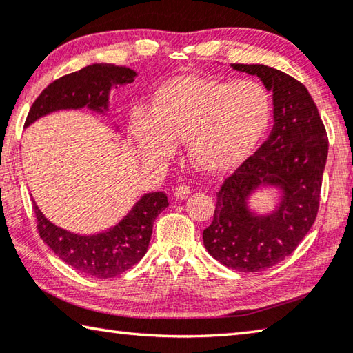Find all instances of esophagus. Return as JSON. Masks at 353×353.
Masks as SVG:
<instances>
[{
	"label": "esophagus",
	"instance_id": "1",
	"mask_svg": "<svg viewBox=\"0 0 353 353\" xmlns=\"http://www.w3.org/2000/svg\"><path fill=\"white\" fill-rule=\"evenodd\" d=\"M188 194H190V187H188V185H179V187L176 188V191H174V196L177 199H185V197H188Z\"/></svg>",
	"mask_w": 353,
	"mask_h": 353
}]
</instances>
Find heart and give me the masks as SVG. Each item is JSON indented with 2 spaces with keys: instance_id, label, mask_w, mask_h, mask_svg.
I'll return each mask as SVG.
<instances>
[{
  "instance_id": "heart-1",
  "label": "heart",
  "mask_w": 353,
  "mask_h": 353,
  "mask_svg": "<svg viewBox=\"0 0 353 353\" xmlns=\"http://www.w3.org/2000/svg\"><path fill=\"white\" fill-rule=\"evenodd\" d=\"M272 111L270 92L258 80L179 75L156 89L148 112L131 115L130 136L148 163L165 162L185 139L191 163L216 174L253 154Z\"/></svg>"
}]
</instances>
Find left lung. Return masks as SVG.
Wrapping results in <instances>:
<instances>
[{"label":"left lung","mask_w":353,"mask_h":353,"mask_svg":"<svg viewBox=\"0 0 353 353\" xmlns=\"http://www.w3.org/2000/svg\"><path fill=\"white\" fill-rule=\"evenodd\" d=\"M259 77L273 92L270 136L216 193L213 222L203 230V245L221 264L253 273L292 254L316 219L329 140L312 95L303 83L264 65H232ZM261 184L283 190L280 207L256 216L248 196Z\"/></svg>","instance_id":"1"}]
</instances>
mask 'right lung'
<instances>
[{"instance_id":"obj_1","label":"right lung","mask_w":353,"mask_h":353,"mask_svg":"<svg viewBox=\"0 0 353 353\" xmlns=\"http://www.w3.org/2000/svg\"><path fill=\"white\" fill-rule=\"evenodd\" d=\"M134 77L136 72L130 68L115 65H91L63 75L38 95L24 126L59 110H80L83 106L94 111L108 110L111 86L131 83ZM168 205V196L163 191L145 194L123 221L94 236L72 234L55 227L41 214L35 202L34 213L38 234L61 261L77 272L108 279L119 276L143 258L151 241L152 223Z\"/></svg>"}]
</instances>
